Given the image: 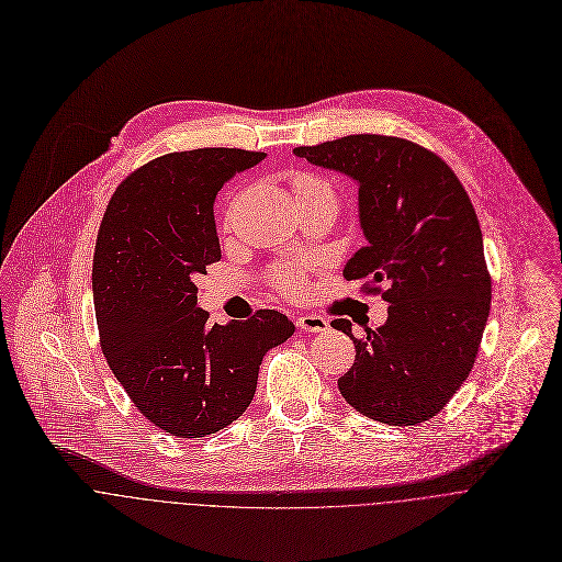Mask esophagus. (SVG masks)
<instances>
[{
  "instance_id": "obj_1",
  "label": "esophagus",
  "mask_w": 562,
  "mask_h": 562,
  "mask_svg": "<svg viewBox=\"0 0 562 562\" xmlns=\"http://www.w3.org/2000/svg\"><path fill=\"white\" fill-rule=\"evenodd\" d=\"M297 326L308 333H326L330 328L328 319L322 315H302V317H297Z\"/></svg>"
}]
</instances>
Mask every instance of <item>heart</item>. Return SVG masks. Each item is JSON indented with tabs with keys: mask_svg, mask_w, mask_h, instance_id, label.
I'll use <instances>...</instances> for the list:
<instances>
[{
	"mask_svg": "<svg viewBox=\"0 0 562 562\" xmlns=\"http://www.w3.org/2000/svg\"><path fill=\"white\" fill-rule=\"evenodd\" d=\"M317 190H326V184H324L322 180H317V178H313V176H297V178H295V196H297V199H300V196H306V194H313V192H317ZM280 284H282L284 291H289V293L302 291V280H300V276H297L295 271L282 273Z\"/></svg>",
	"mask_w": 562,
	"mask_h": 562,
	"instance_id": "1",
	"label": "heart"
}]
</instances>
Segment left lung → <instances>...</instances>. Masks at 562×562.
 Returning a JSON list of instances; mask_svg holds the SVG:
<instances>
[{"instance_id":"obj_1","label":"left lung","mask_w":562,"mask_h":562,"mask_svg":"<svg viewBox=\"0 0 562 562\" xmlns=\"http://www.w3.org/2000/svg\"><path fill=\"white\" fill-rule=\"evenodd\" d=\"M293 154L355 180L366 247L344 278L384 284L391 304L389 319L363 339L352 337L350 319L330 322L357 350L337 380L341 397L389 426L432 419L470 375L492 300L463 184L437 154L395 136L350 134Z\"/></svg>"}]
</instances>
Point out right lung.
Wrapping results in <instances>:
<instances>
[{
  "instance_id": "add662e5",
  "label": "right lung",
  "mask_w": 562,
  "mask_h": 562,
  "mask_svg": "<svg viewBox=\"0 0 562 562\" xmlns=\"http://www.w3.org/2000/svg\"><path fill=\"white\" fill-rule=\"evenodd\" d=\"M265 151L203 147L136 169L114 192L92 265L103 355L134 406L160 430L199 439L251 404L265 355L295 324L271 308L210 324L196 276L221 260L214 203Z\"/></svg>"
}]
</instances>
